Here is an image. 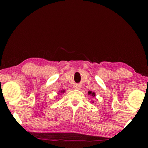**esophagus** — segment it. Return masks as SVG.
Listing matches in <instances>:
<instances>
[{
	"instance_id": "obj_1",
	"label": "esophagus",
	"mask_w": 148,
	"mask_h": 148,
	"mask_svg": "<svg viewBox=\"0 0 148 148\" xmlns=\"http://www.w3.org/2000/svg\"><path fill=\"white\" fill-rule=\"evenodd\" d=\"M74 88L77 89V90H79L80 86H79V85H75V86H74Z\"/></svg>"
}]
</instances>
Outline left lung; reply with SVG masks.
Listing matches in <instances>:
<instances>
[{"instance_id": "8db88e82", "label": "left lung", "mask_w": 148, "mask_h": 148, "mask_svg": "<svg viewBox=\"0 0 148 148\" xmlns=\"http://www.w3.org/2000/svg\"><path fill=\"white\" fill-rule=\"evenodd\" d=\"M88 94L89 95H91V96H92L93 97L96 96V93H95L94 92H91V91H89ZM92 103H94V102H92Z\"/></svg>"}]
</instances>
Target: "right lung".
<instances>
[{"label": "right lung", "instance_id": "obj_1", "mask_svg": "<svg viewBox=\"0 0 148 148\" xmlns=\"http://www.w3.org/2000/svg\"><path fill=\"white\" fill-rule=\"evenodd\" d=\"M62 93H64V90H61V91H59V93H58V94H62Z\"/></svg>", "mask_w": 148, "mask_h": 148}]
</instances>
